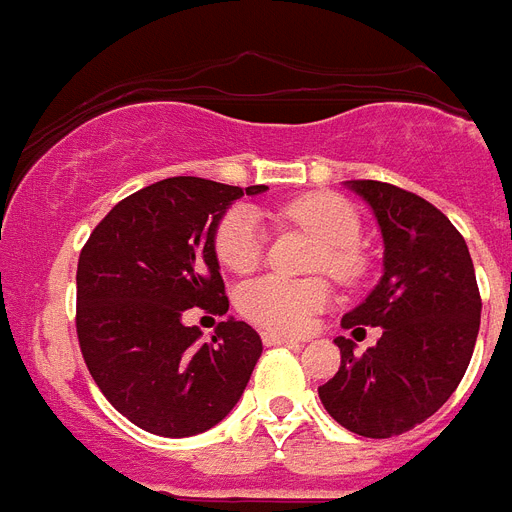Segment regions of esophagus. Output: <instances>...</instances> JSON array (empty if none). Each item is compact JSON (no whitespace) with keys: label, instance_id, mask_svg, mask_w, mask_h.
Wrapping results in <instances>:
<instances>
[{"label":"esophagus","instance_id":"esophagus-1","mask_svg":"<svg viewBox=\"0 0 512 512\" xmlns=\"http://www.w3.org/2000/svg\"><path fill=\"white\" fill-rule=\"evenodd\" d=\"M261 341L264 346H298V343H304L296 335H285V333H275V330H267V333H261Z\"/></svg>","mask_w":512,"mask_h":512}]
</instances>
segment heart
<instances>
[{
    "mask_svg": "<svg viewBox=\"0 0 512 512\" xmlns=\"http://www.w3.org/2000/svg\"><path fill=\"white\" fill-rule=\"evenodd\" d=\"M277 216L282 222L304 227L325 243L317 256V267L327 269L341 280H357L362 275L365 259L357 248L362 219L349 200L335 192H306L288 200ZM214 251L224 269L237 275L253 272L264 256V230L259 216L251 208L227 211L216 224ZM327 301H330V282L325 277L290 280V277L267 275L248 282L237 293V309L245 320L275 333H301Z\"/></svg>",
    "mask_w": 512,
    "mask_h": 512,
    "instance_id": "obj_1",
    "label": "heart"
}]
</instances>
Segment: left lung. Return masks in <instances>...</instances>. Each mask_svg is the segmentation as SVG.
I'll use <instances>...</instances> for the list:
<instances>
[{
	"mask_svg": "<svg viewBox=\"0 0 512 512\" xmlns=\"http://www.w3.org/2000/svg\"><path fill=\"white\" fill-rule=\"evenodd\" d=\"M383 232V277L341 320L346 330L383 327L362 357L335 338L341 367L320 386L330 418L367 439H391L428 420L460 386L481 325V293L465 237L425 198L354 179Z\"/></svg>",
	"mask_w": 512,
	"mask_h": 512,
	"instance_id": "obj_1",
	"label": "left lung"
}]
</instances>
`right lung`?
Wrapping results in <instances>:
<instances>
[{
	"instance_id": "right-lung-1",
	"label": "right lung",
	"mask_w": 512,
	"mask_h": 512,
	"mask_svg": "<svg viewBox=\"0 0 512 512\" xmlns=\"http://www.w3.org/2000/svg\"><path fill=\"white\" fill-rule=\"evenodd\" d=\"M264 185L169 177L110 208L81 248L76 335L89 375L142 431L195 436L243 396L261 357L251 325L230 317L200 343L187 309L227 314L214 232L227 206Z\"/></svg>"
}]
</instances>
